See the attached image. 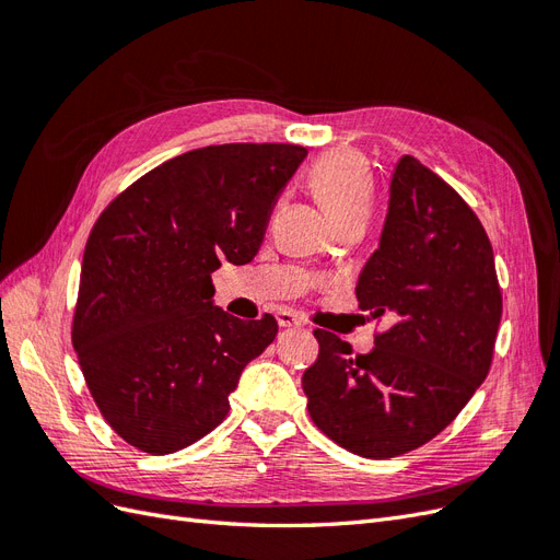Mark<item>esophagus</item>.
<instances>
[{
  "label": "esophagus",
  "mask_w": 560,
  "mask_h": 560,
  "mask_svg": "<svg viewBox=\"0 0 560 560\" xmlns=\"http://www.w3.org/2000/svg\"><path fill=\"white\" fill-rule=\"evenodd\" d=\"M278 325L280 327H294V329H299V327H303V319L296 313H292V311H280L278 313Z\"/></svg>",
  "instance_id": "34e87169"
}]
</instances>
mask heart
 <instances>
[{
  "label": "heart",
  "instance_id": "1",
  "mask_svg": "<svg viewBox=\"0 0 560 560\" xmlns=\"http://www.w3.org/2000/svg\"><path fill=\"white\" fill-rule=\"evenodd\" d=\"M311 186L336 224L366 219L374 206V177L358 151L338 149L322 156L311 171Z\"/></svg>",
  "mask_w": 560,
  "mask_h": 560
}]
</instances>
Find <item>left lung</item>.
<instances>
[{"label":"left lung","mask_w":560,"mask_h":560,"mask_svg":"<svg viewBox=\"0 0 560 560\" xmlns=\"http://www.w3.org/2000/svg\"><path fill=\"white\" fill-rule=\"evenodd\" d=\"M354 294L362 311L389 313L395 325L358 358L315 329L319 354L301 383L331 442L381 460L428 444L463 411L488 376L502 317L479 217L413 156L395 165L381 243Z\"/></svg>","instance_id":"left-lung-1"}]
</instances>
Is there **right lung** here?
<instances>
[{"label": "right lung", "instance_id": "1", "mask_svg": "<svg viewBox=\"0 0 560 560\" xmlns=\"http://www.w3.org/2000/svg\"><path fill=\"white\" fill-rule=\"evenodd\" d=\"M299 144L186 151L116 196L83 249L72 343L100 413L135 448L175 453L212 432L278 322L214 306L212 273L259 252Z\"/></svg>", "mask_w": 560, "mask_h": 560}]
</instances>
